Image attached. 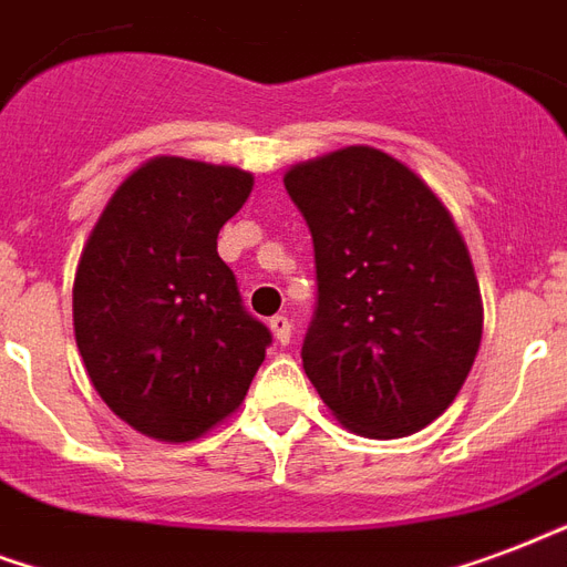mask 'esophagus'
Instances as JSON below:
<instances>
[{"instance_id": "esophagus-1", "label": "esophagus", "mask_w": 567, "mask_h": 567, "mask_svg": "<svg viewBox=\"0 0 567 567\" xmlns=\"http://www.w3.org/2000/svg\"><path fill=\"white\" fill-rule=\"evenodd\" d=\"M270 330H274L279 344H288V341H291V321H288L285 315H274V318H270Z\"/></svg>"}]
</instances>
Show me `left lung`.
<instances>
[{"label":"left lung","mask_w":567,"mask_h":567,"mask_svg":"<svg viewBox=\"0 0 567 567\" xmlns=\"http://www.w3.org/2000/svg\"><path fill=\"white\" fill-rule=\"evenodd\" d=\"M285 189L318 279L302 369L362 437L416 434L455 401L482 341L464 237L425 181L378 148L300 163Z\"/></svg>","instance_id":"1"}]
</instances>
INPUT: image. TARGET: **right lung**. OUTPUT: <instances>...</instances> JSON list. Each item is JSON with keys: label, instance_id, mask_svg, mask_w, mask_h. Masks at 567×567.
Listing matches in <instances>:
<instances>
[{"label": "right lung", "instance_id": "right-lung-1", "mask_svg": "<svg viewBox=\"0 0 567 567\" xmlns=\"http://www.w3.org/2000/svg\"><path fill=\"white\" fill-rule=\"evenodd\" d=\"M252 175L157 157L110 198L73 279V332L85 371L115 416L187 443L240 408L270 348L244 309L219 228Z\"/></svg>", "mask_w": 567, "mask_h": 567}]
</instances>
